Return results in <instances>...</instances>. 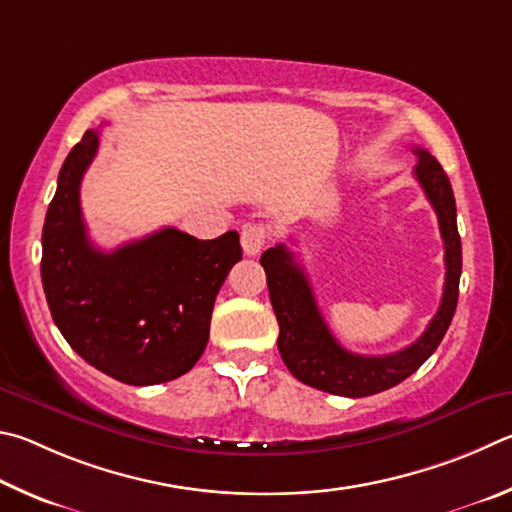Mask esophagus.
I'll use <instances>...</instances> for the list:
<instances>
[{
	"mask_svg": "<svg viewBox=\"0 0 512 512\" xmlns=\"http://www.w3.org/2000/svg\"><path fill=\"white\" fill-rule=\"evenodd\" d=\"M267 238H270V229L265 224H245V229L240 233L242 251L247 256H258L263 251Z\"/></svg>",
	"mask_w": 512,
	"mask_h": 512,
	"instance_id": "34e87169",
	"label": "esophagus"
}]
</instances>
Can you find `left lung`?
<instances>
[{"label":"left lung","instance_id":"obj_1","mask_svg":"<svg viewBox=\"0 0 512 512\" xmlns=\"http://www.w3.org/2000/svg\"><path fill=\"white\" fill-rule=\"evenodd\" d=\"M414 175L438 215L445 245V288L441 306L425 333L414 344L391 355H357L337 342L321 317L310 281L285 245L270 247L261 256L276 321L279 353L299 382L346 398H364L387 391L416 373L443 342L452 324L461 279V236L456 229V202L450 177L436 157L414 148Z\"/></svg>","mask_w":512,"mask_h":512}]
</instances>
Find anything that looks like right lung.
Wrapping results in <instances>:
<instances>
[{"label":"right lung","mask_w":512,"mask_h":512,"mask_svg":"<svg viewBox=\"0 0 512 512\" xmlns=\"http://www.w3.org/2000/svg\"><path fill=\"white\" fill-rule=\"evenodd\" d=\"M98 150L87 130L65 159L42 229V288L69 346L134 387L175 380L200 360L224 279L242 258L236 231L197 240L173 227L112 251L92 245L80 182Z\"/></svg>","instance_id":"right-lung-1"}]
</instances>
